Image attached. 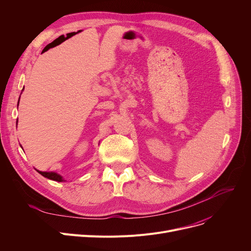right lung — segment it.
Returning <instances> with one entry per match:
<instances>
[{"label":"right lung","mask_w":251,"mask_h":251,"mask_svg":"<svg viewBox=\"0 0 251 251\" xmlns=\"http://www.w3.org/2000/svg\"><path fill=\"white\" fill-rule=\"evenodd\" d=\"M19 100H20V98H19ZM18 104H19V100H18ZM17 124H18V120H17V122H16V127H17ZM21 147V146H20ZM22 148V147H21ZM36 170V169H35ZM37 172L41 174L42 176H44V177H46V178H48V179H50V180H54V181H58V182H65L66 180L60 175V174H58V173H56V172H43V171H38V170H36Z\"/></svg>","instance_id":"1"}]
</instances>
